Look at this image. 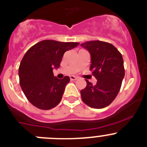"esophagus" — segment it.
I'll use <instances>...</instances> for the list:
<instances>
[{
  "instance_id": "obj_1",
  "label": "esophagus",
  "mask_w": 147,
  "mask_h": 147,
  "mask_svg": "<svg viewBox=\"0 0 147 147\" xmlns=\"http://www.w3.org/2000/svg\"><path fill=\"white\" fill-rule=\"evenodd\" d=\"M69 78H70L71 80H76L78 79V77H76V76H70Z\"/></svg>"
}]
</instances>
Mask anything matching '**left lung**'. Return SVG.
Returning <instances> with one entry per match:
<instances>
[{
	"label": "left lung",
	"mask_w": 147,
	"mask_h": 147,
	"mask_svg": "<svg viewBox=\"0 0 147 147\" xmlns=\"http://www.w3.org/2000/svg\"><path fill=\"white\" fill-rule=\"evenodd\" d=\"M80 46L90 53V70L97 80L95 86L86 80L87 86L80 90L82 100L90 107H106L116 98L124 78L122 54L113 45L104 41H88Z\"/></svg>",
	"instance_id": "8db88e82"
}]
</instances>
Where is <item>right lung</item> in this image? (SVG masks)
<instances>
[{
	"label": "right lung",
	"mask_w": 147,
	"mask_h": 147,
	"mask_svg": "<svg viewBox=\"0 0 147 147\" xmlns=\"http://www.w3.org/2000/svg\"><path fill=\"white\" fill-rule=\"evenodd\" d=\"M79 44L45 40L26 52L19 67V77L23 92L32 105L48 110L59 104L69 78L58 79L53 76V69L59 67L67 51Z\"/></svg>",
	"instance_id": "1"
}]
</instances>
